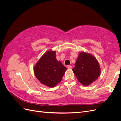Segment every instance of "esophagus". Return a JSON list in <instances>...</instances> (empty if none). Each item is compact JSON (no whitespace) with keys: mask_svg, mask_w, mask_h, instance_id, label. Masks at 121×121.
<instances>
[{"mask_svg":"<svg viewBox=\"0 0 121 121\" xmlns=\"http://www.w3.org/2000/svg\"><path fill=\"white\" fill-rule=\"evenodd\" d=\"M68 69H72V66L71 65H68Z\"/></svg>","mask_w":121,"mask_h":121,"instance_id":"34e87169","label":"esophagus"}]
</instances>
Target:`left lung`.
I'll use <instances>...</instances> for the list:
<instances>
[{
  "instance_id": "obj_1",
  "label": "left lung",
  "mask_w": 121,
  "mask_h": 121,
  "mask_svg": "<svg viewBox=\"0 0 121 121\" xmlns=\"http://www.w3.org/2000/svg\"><path fill=\"white\" fill-rule=\"evenodd\" d=\"M73 68L77 78L83 85H89L98 79L100 69L97 60L90 53L81 52L79 54Z\"/></svg>"
}]
</instances>
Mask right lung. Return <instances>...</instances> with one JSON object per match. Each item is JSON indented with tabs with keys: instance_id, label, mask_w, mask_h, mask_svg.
<instances>
[{
	"instance_id": "1",
	"label": "right lung",
	"mask_w": 121,
	"mask_h": 121,
	"mask_svg": "<svg viewBox=\"0 0 121 121\" xmlns=\"http://www.w3.org/2000/svg\"><path fill=\"white\" fill-rule=\"evenodd\" d=\"M67 68L61 62L57 61L55 51L46 52L34 67L36 77L49 87H54L62 80Z\"/></svg>"
}]
</instances>
